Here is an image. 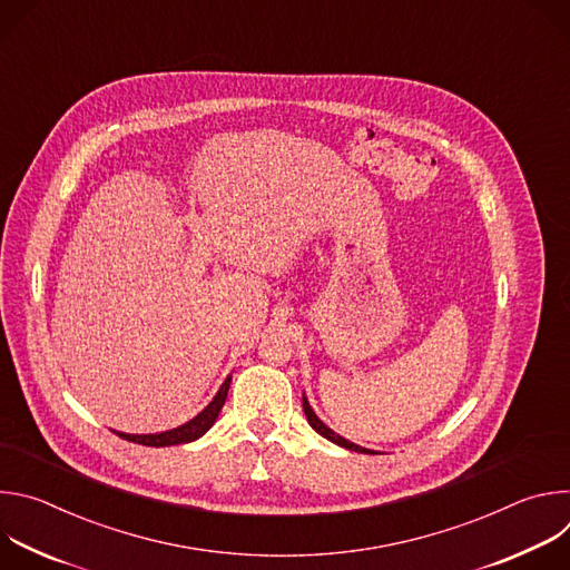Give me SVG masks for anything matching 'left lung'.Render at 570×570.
I'll list each match as a JSON object with an SVG mask.
<instances>
[{"mask_svg": "<svg viewBox=\"0 0 570 570\" xmlns=\"http://www.w3.org/2000/svg\"><path fill=\"white\" fill-rule=\"evenodd\" d=\"M302 405H304V415H306V420H308V424H311V429L315 431V433H320L322 438H327L330 442H334V444H338V446H343V449H347V451H356V453H370V455H376V451H372V449H365V446H358V444H354V442H350V440H345L343 435H338V433H334L327 424H324L315 413H313V409H311V403H308V399H306V394L302 396Z\"/></svg>", "mask_w": 570, "mask_h": 570, "instance_id": "8db88e82", "label": "left lung"}]
</instances>
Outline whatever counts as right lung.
I'll use <instances>...</instances> for the list:
<instances>
[{
	"mask_svg": "<svg viewBox=\"0 0 570 570\" xmlns=\"http://www.w3.org/2000/svg\"><path fill=\"white\" fill-rule=\"evenodd\" d=\"M229 381H232V374L223 381V385L218 387V392L214 394V399L205 405V409L194 420H189L187 424H183L178 429L161 431V433H148V435H130V433H121V431H112V433H117L119 438H124L128 442L144 444V446H176V444L194 442V440L203 438L214 426V422H216V417H218V413L223 409V403L227 399Z\"/></svg>",
	"mask_w": 570,
	"mask_h": 570,
	"instance_id": "right-lung-1",
	"label": "right lung"
}]
</instances>
